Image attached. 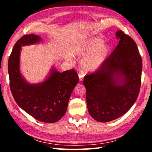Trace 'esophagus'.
<instances>
[{"instance_id": "1", "label": "esophagus", "mask_w": 152, "mask_h": 152, "mask_svg": "<svg viewBox=\"0 0 152 152\" xmlns=\"http://www.w3.org/2000/svg\"><path fill=\"white\" fill-rule=\"evenodd\" d=\"M78 76H79V80H80V81H82V80H83V78H84V74H82V73H80V74H78Z\"/></svg>"}]
</instances>
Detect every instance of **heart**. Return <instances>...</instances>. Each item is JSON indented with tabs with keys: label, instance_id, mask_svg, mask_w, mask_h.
Returning <instances> with one entry per match:
<instances>
[{
	"label": "heart",
	"instance_id": "obj_1",
	"mask_svg": "<svg viewBox=\"0 0 152 152\" xmlns=\"http://www.w3.org/2000/svg\"><path fill=\"white\" fill-rule=\"evenodd\" d=\"M103 43L101 38H93L74 51L76 54L84 56L80 61V68L84 72L97 70L107 60L110 49Z\"/></svg>",
	"mask_w": 152,
	"mask_h": 152
}]
</instances>
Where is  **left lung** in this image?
I'll use <instances>...</instances> for the list:
<instances>
[{
	"label": "left lung",
	"instance_id": "8db88e82",
	"mask_svg": "<svg viewBox=\"0 0 152 152\" xmlns=\"http://www.w3.org/2000/svg\"><path fill=\"white\" fill-rule=\"evenodd\" d=\"M119 44L96 72L84 78L87 107L97 121L121 117L134 104L141 87L142 59L132 37L117 31Z\"/></svg>",
	"mask_w": 152,
	"mask_h": 152
}]
</instances>
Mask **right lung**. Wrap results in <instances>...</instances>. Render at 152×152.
<instances>
[{
	"label": "right lung",
	"instance_id": "right-lung-1",
	"mask_svg": "<svg viewBox=\"0 0 152 152\" xmlns=\"http://www.w3.org/2000/svg\"><path fill=\"white\" fill-rule=\"evenodd\" d=\"M42 38L34 34L25 35L15 43L8 61L10 88L15 102L35 119L55 123L66 112L72 92L79 81L76 72H60L54 68L44 81L30 84L20 72L21 47L39 43Z\"/></svg>",
	"mask_w": 152,
	"mask_h": 152
}]
</instances>
